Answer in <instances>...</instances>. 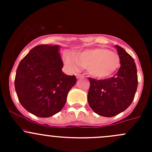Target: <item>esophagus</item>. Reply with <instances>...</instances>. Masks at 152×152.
Instances as JSON below:
<instances>
[{"instance_id": "obj_1", "label": "esophagus", "mask_w": 152, "mask_h": 152, "mask_svg": "<svg viewBox=\"0 0 152 152\" xmlns=\"http://www.w3.org/2000/svg\"><path fill=\"white\" fill-rule=\"evenodd\" d=\"M75 76H76V79H80V78L83 77V75L80 74V73H75Z\"/></svg>"}]
</instances>
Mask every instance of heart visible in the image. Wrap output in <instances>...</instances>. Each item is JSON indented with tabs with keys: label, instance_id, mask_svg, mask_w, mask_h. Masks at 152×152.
<instances>
[{
	"label": "heart",
	"instance_id": "heart-1",
	"mask_svg": "<svg viewBox=\"0 0 152 152\" xmlns=\"http://www.w3.org/2000/svg\"><path fill=\"white\" fill-rule=\"evenodd\" d=\"M65 64L76 70L81 66L87 68L90 76L98 79L112 77L121 65L120 57L116 53L104 48H94L75 52L73 56H65Z\"/></svg>",
	"mask_w": 152,
	"mask_h": 152
}]
</instances>
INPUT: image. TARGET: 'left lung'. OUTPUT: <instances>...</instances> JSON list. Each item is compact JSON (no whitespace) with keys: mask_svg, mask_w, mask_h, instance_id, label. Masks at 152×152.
I'll list each match as a JSON object with an SVG mask.
<instances>
[{"mask_svg":"<svg viewBox=\"0 0 152 152\" xmlns=\"http://www.w3.org/2000/svg\"><path fill=\"white\" fill-rule=\"evenodd\" d=\"M115 46L121 60L117 73L107 79L89 78L88 104L96 114L104 117H113L126 110L137 91V73L134 59L121 47Z\"/></svg>","mask_w":152,"mask_h":152,"instance_id":"obj_1","label":"left lung"}]
</instances>
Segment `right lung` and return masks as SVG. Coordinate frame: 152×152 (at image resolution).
I'll return each mask as SVG.
<instances>
[{
  "label": "right lung",
  "instance_id": "obj_1",
  "mask_svg": "<svg viewBox=\"0 0 152 152\" xmlns=\"http://www.w3.org/2000/svg\"><path fill=\"white\" fill-rule=\"evenodd\" d=\"M58 45L33 48L20 61L16 71L15 87L21 105L31 114L48 118L60 112L75 76L62 70L63 62Z\"/></svg>",
  "mask_w": 152,
  "mask_h": 152
}]
</instances>
